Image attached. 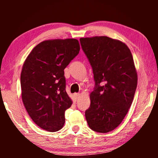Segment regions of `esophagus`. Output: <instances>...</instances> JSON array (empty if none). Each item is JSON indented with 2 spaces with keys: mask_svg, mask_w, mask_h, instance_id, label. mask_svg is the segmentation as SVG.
<instances>
[{
  "mask_svg": "<svg viewBox=\"0 0 158 158\" xmlns=\"http://www.w3.org/2000/svg\"><path fill=\"white\" fill-rule=\"evenodd\" d=\"M73 96H74L75 100L77 101V100H78V99H79L80 96H81V94H75L74 95H73Z\"/></svg>",
  "mask_w": 158,
  "mask_h": 158,
  "instance_id": "1",
  "label": "esophagus"
}]
</instances>
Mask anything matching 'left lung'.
<instances>
[{"label": "left lung", "instance_id": "1", "mask_svg": "<svg viewBox=\"0 0 158 158\" xmlns=\"http://www.w3.org/2000/svg\"><path fill=\"white\" fill-rule=\"evenodd\" d=\"M80 42L96 85L86 121L92 130L109 132L122 123L132 103L137 85L132 55L124 42L108 36L81 38Z\"/></svg>", "mask_w": 158, "mask_h": 158}]
</instances>
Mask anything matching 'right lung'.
Returning <instances> with one entry per match:
<instances>
[{
	"label": "right lung",
	"mask_w": 158,
	"mask_h": 158,
	"mask_svg": "<svg viewBox=\"0 0 158 158\" xmlns=\"http://www.w3.org/2000/svg\"><path fill=\"white\" fill-rule=\"evenodd\" d=\"M75 39L45 40L32 49L21 73V97L30 117L41 128L57 131L73 101L65 90L64 70L78 55Z\"/></svg>",
	"instance_id": "add662e5"
}]
</instances>
